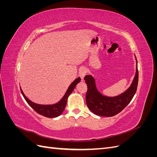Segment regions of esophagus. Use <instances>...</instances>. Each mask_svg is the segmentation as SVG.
<instances>
[{
    "mask_svg": "<svg viewBox=\"0 0 157 157\" xmlns=\"http://www.w3.org/2000/svg\"><path fill=\"white\" fill-rule=\"evenodd\" d=\"M86 68L84 67H81L80 69H79V76L80 77V78H81L82 79L84 78V77H85V75H86Z\"/></svg>",
    "mask_w": 157,
    "mask_h": 157,
    "instance_id": "obj_1",
    "label": "esophagus"
}]
</instances>
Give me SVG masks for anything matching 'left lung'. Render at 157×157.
<instances>
[{"mask_svg": "<svg viewBox=\"0 0 157 157\" xmlns=\"http://www.w3.org/2000/svg\"><path fill=\"white\" fill-rule=\"evenodd\" d=\"M136 62L137 61L136 59ZM87 84L86 101L89 109L95 115L101 117H113L122 111L130 103L136 92L138 84V70L136 65V72L130 88L126 92L115 97H107L99 92L91 75L84 77Z\"/></svg>", "mask_w": 157, "mask_h": 157, "instance_id": "obj_1", "label": "left lung"}]
</instances>
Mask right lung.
Listing matches in <instances>:
<instances>
[{"instance_id": "1", "label": "right lung", "mask_w": 157, "mask_h": 157, "mask_svg": "<svg viewBox=\"0 0 157 157\" xmlns=\"http://www.w3.org/2000/svg\"><path fill=\"white\" fill-rule=\"evenodd\" d=\"M80 81V78L78 77L77 79H75L74 81L71 84L69 87L68 88L67 92H66L63 98L61 100L54 105H40V104H36L32 102L28 99L25 94H23L22 90H21V92L23 95V98H25V101L29 105L34 109V110L39 113V115H42L48 118H54L59 116L61 113H63L64 109L65 108L66 104H67V98L69 95L72 93L73 90L75 89L76 85H77L79 82Z\"/></svg>"}]
</instances>
